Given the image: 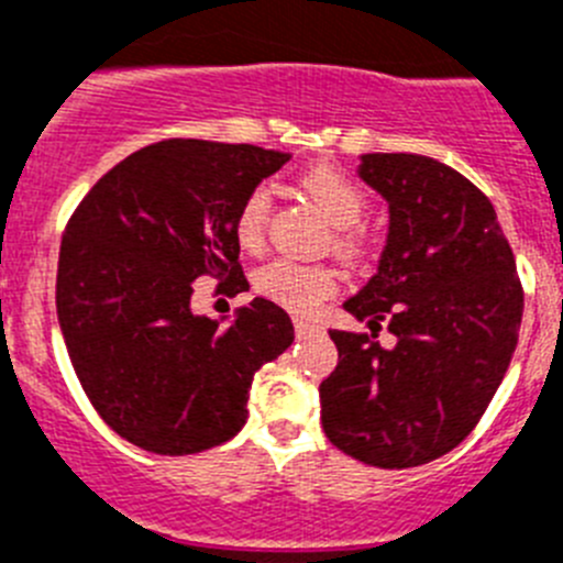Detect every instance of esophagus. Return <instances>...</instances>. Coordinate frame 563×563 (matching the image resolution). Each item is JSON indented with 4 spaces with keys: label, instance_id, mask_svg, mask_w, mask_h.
<instances>
[{
    "label": "esophagus",
    "instance_id": "34e87169",
    "mask_svg": "<svg viewBox=\"0 0 563 563\" xmlns=\"http://www.w3.org/2000/svg\"><path fill=\"white\" fill-rule=\"evenodd\" d=\"M319 331H322V328L313 325V322H308V319H294V333H297V339H308Z\"/></svg>",
    "mask_w": 563,
    "mask_h": 563
}]
</instances>
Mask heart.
I'll use <instances>...</instances> for the list:
<instances>
[{
    "label": "heart",
    "mask_w": 563,
    "mask_h": 563,
    "mask_svg": "<svg viewBox=\"0 0 563 563\" xmlns=\"http://www.w3.org/2000/svg\"><path fill=\"white\" fill-rule=\"evenodd\" d=\"M302 190L313 199V205L325 212L328 221L336 227V252L347 261H358L367 252L364 235L358 232V224L367 210V199L353 185L342 170L331 165H317L306 170L300 179ZM266 221H269V190L255 187L246 194L235 212V241L241 250L257 252L266 238ZM255 288L266 300L288 308L294 313H313L322 302L336 291V275L328 266L317 263H300L291 257H275V261L263 263L255 272Z\"/></svg>",
    "instance_id": "1"
}]
</instances>
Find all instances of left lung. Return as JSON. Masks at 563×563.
<instances>
[{
  "mask_svg": "<svg viewBox=\"0 0 563 563\" xmlns=\"http://www.w3.org/2000/svg\"><path fill=\"white\" fill-rule=\"evenodd\" d=\"M358 179L389 205L387 244L344 300L369 333L331 331L322 429L362 463L412 468L477 427L516 351L525 294L494 205L463 174L432 156L362 154ZM384 318L389 349L375 342Z\"/></svg>",
  "mask_w": 563,
  "mask_h": 563,
  "instance_id": "obj_1",
  "label": "left lung"
}]
</instances>
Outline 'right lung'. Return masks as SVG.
Masks as SVG:
<instances>
[{
  "label": "right lung",
  "mask_w": 563,
  "mask_h": 563,
  "mask_svg": "<svg viewBox=\"0 0 563 563\" xmlns=\"http://www.w3.org/2000/svg\"><path fill=\"white\" fill-rule=\"evenodd\" d=\"M291 159L257 145L165 140L86 194L58 255L55 306L92 407L154 454H196L246 423L252 378L294 342L291 317L255 297L232 322L190 308L194 283L250 288L235 212Z\"/></svg>",
  "instance_id": "obj_1"
}]
</instances>
